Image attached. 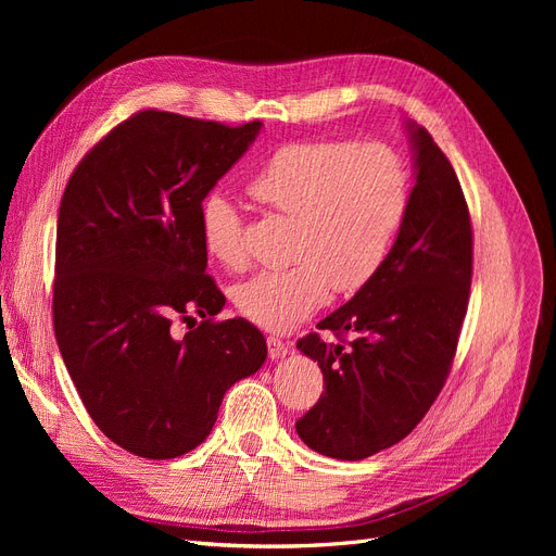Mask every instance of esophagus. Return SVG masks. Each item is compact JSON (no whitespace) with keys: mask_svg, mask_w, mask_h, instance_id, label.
<instances>
[{"mask_svg":"<svg viewBox=\"0 0 556 556\" xmlns=\"http://www.w3.org/2000/svg\"><path fill=\"white\" fill-rule=\"evenodd\" d=\"M268 356L273 358V361H279V358H283L288 352H290V344L288 342H283L281 338H275V336H268Z\"/></svg>","mask_w":556,"mask_h":556,"instance_id":"1","label":"esophagus"}]
</instances>
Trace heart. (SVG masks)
Segmentation results:
<instances>
[{
	"label": "heart",
	"mask_w": 556,
	"mask_h": 556,
	"mask_svg": "<svg viewBox=\"0 0 556 556\" xmlns=\"http://www.w3.org/2000/svg\"><path fill=\"white\" fill-rule=\"evenodd\" d=\"M248 191L263 207L295 218L293 266L261 270L233 293L241 315L270 331L304 323L331 288L340 295L365 288L383 268L410 204L403 160L374 141L288 143L261 164ZM200 237L220 266L245 263L243 218L223 193L202 200Z\"/></svg>",
	"instance_id": "b5f03b06"
}]
</instances>
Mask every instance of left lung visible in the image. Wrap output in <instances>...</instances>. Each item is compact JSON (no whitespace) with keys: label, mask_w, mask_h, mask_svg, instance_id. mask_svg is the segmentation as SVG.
<instances>
[{"label":"left lung","mask_w":556,"mask_h":556,"mask_svg":"<svg viewBox=\"0 0 556 556\" xmlns=\"http://www.w3.org/2000/svg\"><path fill=\"white\" fill-rule=\"evenodd\" d=\"M405 128L417 182L383 268L317 325L338 342L317 333L298 340L327 390L295 430L308 448L336 459H365L415 430L446 383L469 306V207L430 132L413 122Z\"/></svg>","instance_id":"1"}]
</instances>
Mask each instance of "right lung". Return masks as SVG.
<instances>
[{"instance_id":"1","label":"right lung","mask_w":556,"mask_h":556,"mask_svg":"<svg viewBox=\"0 0 556 556\" xmlns=\"http://www.w3.org/2000/svg\"><path fill=\"white\" fill-rule=\"evenodd\" d=\"M261 122L141 110L74 168L55 229L53 331L76 392L116 446L170 459L207 440L225 392L268 356L207 270L200 204ZM203 323L182 339L175 318Z\"/></svg>"}]
</instances>
